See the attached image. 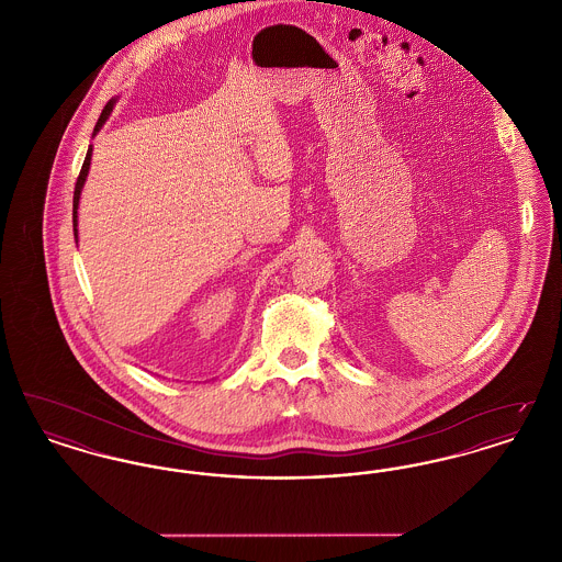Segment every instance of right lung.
<instances>
[{
    "label": "right lung",
    "instance_id": "right-lung-1",
    "mask_svg": "<svg viewBox=\"0 0 562 562\" xmlns=\"http://www.w3.org/2000/svg\"><path fill=\"white\" fill-rule=\"evenodd\" d=\"M111 109H113V101H109L105 109H103V113H101V117H99V122H97V126H94V133H99V131H101V126L105 124V120H108ZM90 156H92V147L88 149V154H86V158H83L80 177H78L76 191H74V232H76V238H78V204H80L81 188H83V181H86V175H88V168H90Z\"/></svg>",
    "mask_w": 562,
    "mask_h": 562
}]
</instances>
